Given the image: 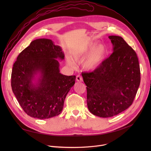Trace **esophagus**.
Returning a JSON list of instances; mask_svg holds the SVG:
<instances>
[{"mask_svg": "<svg viewBox=\"0 0 151 151\" xmlns=\"http://www.w3.org/2000/svg\"><path fill=\"white\" fill-rule=\"evenodd\" d=\"M76 81H78V82H82V81H83V77H82L81 75H78L76 76Z\"/></svg>", "mask_w": 151, "mask_h": 151, "instance_id": "esophagus-1", "label": "esophagus"}]
</instances>
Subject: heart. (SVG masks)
Returning a JSON list of instances; mask_svg holds the SVG:
<instances>
[{
	"label": "heart",
	"instance_id": "1",
	"mask_svg": "<svg viewBox=\"0 0 151 151\" xmlns=\"http://www.w3.org/2000/svg\"><path fill=\"white\" fill-rule=\"evenodd\" d=\"M97 42H91L84 46L74 49L71 52L72 58L77 61L80 62L88 55L84 60L83 65L87 70H94L100 66L104 61L106 54L107 48L105 45L100 44L95 46ZM67 64L73 67L75 64L70 58L67 59Z\"/></svg>",
	"mask_w": 151,
	"mask_h": 151
}]
</instances>
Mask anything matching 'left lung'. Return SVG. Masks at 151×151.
<instances>
[{"instance_id":"1","label":"left lung","mask_w":151,"mask_h":151,"mask_svg":"<svg viewBox=\"0 0 151 151\" xmlns=\"http://www.w3.org/2000/svg\"><path fill=\"white\" fill-rule=\"evenodd\" d=\"M108 37L113 52L97 69L82 73L88 109L100 117L116 116L131 106L141 80L136 52L121 37Z\"/></svg>"}]
</instances>
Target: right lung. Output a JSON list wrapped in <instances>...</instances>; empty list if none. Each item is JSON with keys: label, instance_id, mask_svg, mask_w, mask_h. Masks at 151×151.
<instances>
[{"label": "right lung", "instance_id": "add662e5", "mask_svg": "<svg viewBox=\"0 0 151 151\" xmlns=\"http://www.w3.org/2000/svg\"><path fill=\"white\" fill-rule=\"evenodd\" d=\"M64 54L51 40L37 39L24 50L14 63L11 85L13 92L29 116L46 119L59 115L76 76L60 73L59 62ZM40 76L36 84L35 76Z\"/></svg>", "mask_w": 151, "mask_h": 151}]
</instances>
